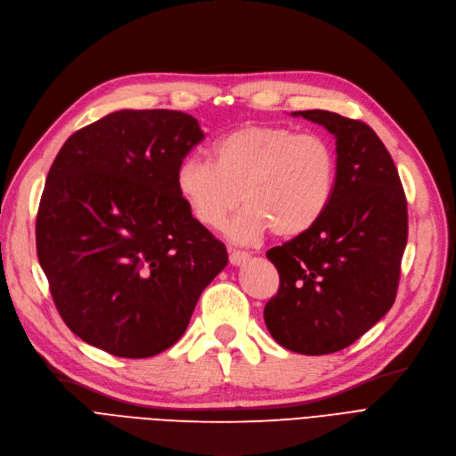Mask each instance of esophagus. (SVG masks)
<instances>
[{
  "label": "esophagus",
  "instance_id": "obj_1",
  "mask_svg": "<svg viewBox=\"0 0 456 456\" xmlns=\"http://www.w3.org/2000/svg\"><path fill=\"white\" fill-rule=\"evenodd\" d=\"M250 260V254L243 250H230V264L232 265H241Z\"/></svg>",
  "mask_w": 456,
  "mask_h": 456
}]
</instances>
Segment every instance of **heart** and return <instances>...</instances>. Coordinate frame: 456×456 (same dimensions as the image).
<instances>
[{"label": "heart", "mask_w": 456, "mask_h": 456, "mask_svg": "<svg viewBox=\"0 0 456 456\" xmlns=\"http://www.w3.org/2000/svg\"><path fill=\"white\" fill-rule=\"evenodd\" d=\"M337 159L318 134L281 125H245L213 145V162L189 155L175 170V191L206 228H221L235 243H252L269 230L294 238L313 228L330 206Z\"/></svg>", "instance_id": "heart-1"}]
</instances>
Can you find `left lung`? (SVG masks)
Segmentation results:
<instances>
[{"mask_svg": "<svg viewBox=\"0 0 456 456\" xmlns=\"http://www.w3.org/2000/svg\"><path fill=\"white\" fill-rule=\"evenodd\" d=\"M291 116L335 136V191L313 228L267 250L281 288L264 320L282 348L325 355L348 348L393 306L408 241L406 196L369 125L327 110Z\"/></svg>", "mask_w": 456, "mask_h": 456, "instance_id": "1", "label": "left lung"}]
</instances>
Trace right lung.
I'll return each mask as SVG.
<instances>
[{"instance_id":"right-lung-1","label":"right lung","mask_w":456,"mask_h":456,"mask_svg":"<svg viewBox=\"0 0 456 456\" xmlns=\"http://www.w3.org/2000/svg\"><path fill=\"white\" fill-rule=\"evenodd\" d=\"M204 140L177 110H118L72 134L48 172L37 256L69 330L142 359L185 333L226 247L175 191V170Z\"/></svg>"}]
</instances>
